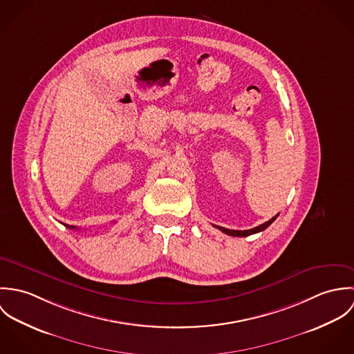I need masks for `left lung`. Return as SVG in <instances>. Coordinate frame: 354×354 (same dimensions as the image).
Masks as SVG:
<instances>
[{
    "mask_svg": "<svg viewBox=\"0 0 354 354\" xmlns=\"http://www.w3.org/2000/svg\"><path fill=\"white\" fill-rule=\"evenodd\" d=\"M277 216H278V214H277L274 218H271L270 221H267V222H264V223H261V225H259V226H256V227H253V229H250V230H230V229H226V227H222V226H215V225H214V226H215L216 229H219L221 232L229 234V236H234V237H247V236H251V234L263 232L264 229H267V227L277 219Z\"/></svg>",
    "mask_w": 354,
    "mask_h": 354,
    "instance_id": "8db88e82",
    "label": "left lung"
}]
</instances>
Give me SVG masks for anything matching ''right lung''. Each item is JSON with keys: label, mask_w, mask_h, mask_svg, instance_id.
I'll list each match as a JSON object with an SVG mask.
<instances>
[{"label": "right lung", "mask_w": 354, "mask_h": 354, "mask_svg": "<svg viewBox=\"0 0 354 354\" xmlns=\"http://www.w3.org/2000/svg\"><path fill=\"white\" fill-rule=\"evenodd\" d=\"M65 226H66V227H69V229H76L75 226H69V225H65Z\"/></svg>", "instance_id": "add662e5"}]
</instances>
